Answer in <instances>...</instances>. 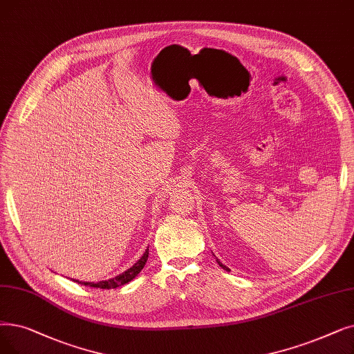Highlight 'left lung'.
<instances>
[{
    "mask_svg": "<svg viewBox=\"0 0 354 354\" xmlns=\"http://www.w3.org/2000/svg\"><path fill=\"white\" fill-rule=\"evenodd\" d=\"M217 262H218V265H220V266H221V268H223V269H224V270H230V269H228V268H227V266H224V265H223V263H221V262H220V260H218V259H217Z\"/></svg>",
    "mask_w": 354,
    "mask_h": 354,
    "instance_id": "obj_1",
    "label": "left lung"
}]
</instances>
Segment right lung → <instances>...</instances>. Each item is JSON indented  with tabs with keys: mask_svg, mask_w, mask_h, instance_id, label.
I'll list each match as a JSON object with an SVG mask.
<instances>
[{
	"mask_svg": "<svg viewBox=\"0 0 354 354\" xmlns=\"http://www.w3.org/2000/svg\"><path fill=\"white\" fill-rule=\"evenodd\" d=\"M147 257H149V249L145 252V254L139 260H137V262L130 269L114 276V278H111L109 281H100V282H80V281H76V282L81 283V285H85V286L100 288V289H114V288L122 286V285L129 283L130 281H133L136 276L142 272V269L145 268V265L147 262Z\"/></svg>",
	"mask_w": 354,
	"mask_h": 354,
	"instance_id": "right-lung-1",
	"label": "right lung"
}]
</instances>
